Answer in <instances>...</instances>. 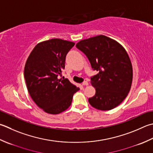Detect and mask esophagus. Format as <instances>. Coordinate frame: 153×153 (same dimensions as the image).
Wrapping results in <instances>:
<instances>
[{"label":"esophagus","mask_w":153,"mask_h":153,"mask_svg":"<svg viewBox=\"0 0 153 153\" xmlns=\"http://www.w3.org/2000/svg\"><path fill=\"white\" fill-rule=\"evenodd\" d=\"M82 85H84V86L88 85V82H87V81H85V82H83L82 83Z\"/></svg>","instance_id":"1"}]
</instances>
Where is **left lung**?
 <instances>
[{
    "mask_svg": "<svg viewBox=\"0 0 153 153\" xmlns=\"http://www.w3.org/2000/svg\"><path fill=\"white\" fill-rule=\"evenodd\" d=\"M77 48L88 57L91 68L99 71L91 78L95 88L89 103L94 108L108 111L127 97L133 81V67L127 51L117 42L104 35L85 39Z\"/></svg>",
    "mask_w": 153,
    "mask_h": 153,
    "instance_id": "left-lung-1",
    "label": "left lung"
}]
</instances>
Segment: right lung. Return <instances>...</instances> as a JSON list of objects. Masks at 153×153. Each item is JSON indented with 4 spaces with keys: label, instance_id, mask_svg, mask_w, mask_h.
Returning <instances> with one entry per match:
<instances>
[{
    "label": "right lung",
    "instance_id": "add662e5",
    "mask_svg": "<svg viewBox=\"0 0 153 153\" xmlns=\"http://www.w3.org/2000/svg\"><path fill=\"white\" fill-rule=\"evenodd\" d=\"M74 42L54 38L38 43L27 59L25 78L32 100L49 114H59L71 105L79 90L67 78L59 79L65 68V56Z\"/></svg>",
    "mask_w": 153,
    "mask_h": 153
}]
</instances>
